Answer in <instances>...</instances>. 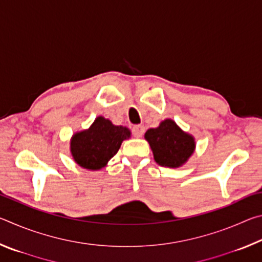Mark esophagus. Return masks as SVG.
Here are the masks:
<instances>
[{
  "label": "esophagus",
  "instance_id": "34e87169",
  "mask_svg": "<svg viewBox=\"0 0 262 262\" xmlns=\"http://www.w3.org/2000/svg\"><path fill=\"white\" fill-rule=\"evenodd\" d=\"M144 133V127L142 125H136L133 127V135H134L135 137H137V139H140V137H142V135H143Z\"/></svg>",
  "mask_w": 262,
  "mask_h": 262
}]
</instances>
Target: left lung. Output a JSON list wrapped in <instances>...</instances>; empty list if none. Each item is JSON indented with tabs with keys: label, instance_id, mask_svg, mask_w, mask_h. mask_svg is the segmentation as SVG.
Instances as JSON below:
<instances>
[{
	"label": "left lung",
	"instance_id": "8db88e82",
	"mask_svg": "<svg viewBox=\"0 0 262 262\" xmlns=\"http://www.w3.org/2000/svg\"><path fill=\"white\" fill-rule=\"evenodd\" d=\"M152 150L154 158L159 165L177 168L187 163L195 151V139L184 132L172 119H165L156 128L144 134Z\"/></svg>",
	"mask_w": 262,
	"mask_h": 262
}]
</instances>
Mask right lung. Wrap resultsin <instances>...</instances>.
<instances>
[{
  "label": "right lung",
  "mask_w": 262,
  "mask_h": 262,
  "mask_svg": "<svg viewBox=\"0 0 262 262\" xmlns=\"http://www.w3.org/2000/svg\"><path fill=\"white\" fill-rule=\"evenodd\" d=\"M132 133L125 126H115L104 117H97L88 129L76 132L70 139V154L83 168L98 171L107 165L121 143Z\"/></svg>",
  "instance_id": "right-lung-1"
}]
</instances>
